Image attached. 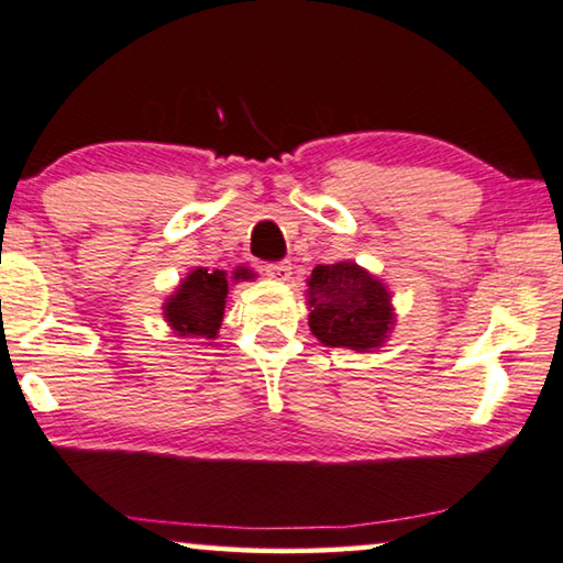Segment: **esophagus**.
<instances>
[{
    "label": "esophagus",
    "mask_w": 563,
    "mask_h": 563,
    "mask_svg": "<svg viewBox=\"0 0 563 563\" xmlns=\"http://www.w3.org/2000/svg\"><path fill=\"white\" fill-rule=\"evenodd\" d=\"M264 274L272 276V279H276V282H289L291 264H289V262H272V264H264Z\"/></svg>",
    "instance_id": "obj_1"
}]
</instances>
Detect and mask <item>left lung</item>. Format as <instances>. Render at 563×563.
<instances>
[{"label":"left lung","instance_id":"1","mask_svg":"<svg viewBox=\"0 0 563 563\" xmlns=\"http://www.w3.org/2000/svg\"><path fill=\"white\" fill-rule=\"evenodd\" d=\"M309 328L330 347H378L394 324L383 284L353 262L314 266L309 276Z\"/></svg>","mask_w":563,"mask_h":563}]
</instances>
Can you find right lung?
<instances>
[{
	"mask_svg": "<svg viewBox=\"0 0 563 563\" xmlns=\"http://www.w3.org/2000/svg\"><path fill=\"white\" fill-rule=\"evenodd\" d=\"M249 268H235L233 279H249ZM228 299V279L223 272L195 268L180 284L177 295L167 301L165 317L180 335L216 338L221 328Z\"/></svg>",
	"mask_w": 563,
	"mask_h": 563,
	"instance_id": "obj_1",
	"label": "right lung"
}]
</instances>
